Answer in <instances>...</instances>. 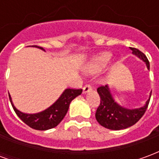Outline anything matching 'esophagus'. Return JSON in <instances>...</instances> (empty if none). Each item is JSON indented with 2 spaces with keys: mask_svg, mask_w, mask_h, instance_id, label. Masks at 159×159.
Masks as SVG:
<instances>
[{
  "mask_svg": "<svg viewBox=\"0 0 159 159\" xmlns=\"http://www.w3.org/2000/svg\"><path fill=\"white\" fill-rule=\"evenodd\" d=\"M92 90V87L90 84H86L85 86L83 87V93H86L88 92H89Z\"/></svg>",
  "mask_w": 159,
  "mask_h": 159,
  "instance_id": "34e87169",
  "label": "esophagus"
}]
</instances>
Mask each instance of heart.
Masks as SVG:
<instances>
[{"label":"heart","mask_w":159,"mask_h":159,"mask_svg":"<svg viewBox=\"0 0 159 159\" xmlns=\"http://www.w3.org/2000/svg\"><path fill=\"white\" fill-rule=\"evenodd\" d=\"M111 60V53L103 52L93 56L85 66V72L89 75H93L100 72L107 67Z\"/></svg>","instance_id":"obj_1"}]
</instances>
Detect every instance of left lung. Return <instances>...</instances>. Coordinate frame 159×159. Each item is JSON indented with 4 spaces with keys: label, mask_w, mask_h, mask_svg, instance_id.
<instances>
[{
    "label": "left lung",
    "mask_w": 159,
    "mask_h": 159,
    "mask_svg": "<svg viewBox=\"0 0 159 159\" xmlns=\"http://www.w3.org/2000/svg\"><path fill=\"white\" fill-rule=\"evenodd\" d=\"M130 49L134 55L138 56L147 64V69H150V64L147 56L139 49L134 48H130ZM97 92L100 97V104L95 113L96 120L101 126L112 130L124 129L135 124L146 112L151 98L150 95L144 107L130 110L115 102L107 85L99 87Z\"/></svg>",
    "instance_id": "8db88e82"
}]
</instances>
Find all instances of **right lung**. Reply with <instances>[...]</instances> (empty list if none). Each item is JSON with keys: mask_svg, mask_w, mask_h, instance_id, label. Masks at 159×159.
I'll return each instance as SVG.
<instances>
[{"mask_svg": "<svg viewBox=\"0 0 159 159\" xmlns=\"http://www.w3.org/2000/svg\"><path fill=\"white\" fill-rule=\"evenodd\" d=\"M33 47H36L45 51L42 47H37V46H33ZM82 92L83 89H67L63 92L61 96L57 100L55 103L52 104L51 107L46 109L45 111L36 114L23 113L13 106L10 94H9V100L15 113L25 124L34 129L47 130L54 128L62 121L68 111L71 100H74L76 96L80 95Z\"/></svg>", "mask_w": 159, "mask_h": 159, "instance_id": "1", "label": "right lung"}]
</instances>
